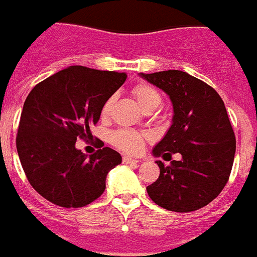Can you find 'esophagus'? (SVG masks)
I'll use <instances>...</instances> for the list:
<instances>
[{"label":"esophagus","instance_id":"34e87169","mask_svg":"<svg viewBox=\"0 0 257 257\" xmlns=\"http://www.w3.org/2000/svg\"><path fill=\"white\" fill-rule=\"evenodd\" d=\"M123 163H139V160L131 158V157L123 156Z\"/></svg>","mask_w":257,"mask_h":257}]
</instances>
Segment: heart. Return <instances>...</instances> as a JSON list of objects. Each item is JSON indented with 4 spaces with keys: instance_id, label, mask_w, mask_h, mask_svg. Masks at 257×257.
I'll use <instances>...</instances> for the list:
<instances>
[{
    "instance_id": "heart-1",
    "label": "heart",
    "mask_w": 257,
    "mask_h": 257,
    "mask_svg": "<svg viewBox=\"0 0 257 257\" xmlns=\"http://www.w3.org/2000/svg\"><path fill=\"white\" fill-rule=\"evenodd\" d=\"M133 94L136 100H138V103H139V105L144 110L156 109L157 106L160 105L161 101H162V97H161L160 92L157 91L153 86L148 85V83H139V85H136L133 90ZM113 103H114V96H110L104 103L103 108H101V117H109L110 110L113 108ZM110 143L114 145L115 148L121 149V151L126 152V153L138 154L144 148L145 135L139 133V131L122 128V130H117L110 134Z\"/></svg>"
}]
</instances>
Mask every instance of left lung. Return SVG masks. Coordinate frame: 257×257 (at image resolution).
<instances>
[{
  "label": "left lung",
  "instance_id": "1",
  "mask_svg": "<svg viewBox=\"0 0 257 257\" xmlns=\"http://www.w3.org/2000/svg\"><path fill=\"white\" fill-rule=\"evenodd\" d=\"M170 96L174 108L169 131L153 148L154 157L180 153V161L165 166L147 187L161 207L190 212L216 198L228 183L235 154V136L224 101L211 86L181 70L140 73Z\"/></svg>",
  "mask_w": 257,
  "mask_h": 257
}]
</instances>
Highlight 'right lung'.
I'll use <instances>...</instances> for the list:
<instances>
[{
	"label": "right lung",
	"mask_w": 257,
	"mask_h": 257,
	"mask_svg": "<svg viewBox=\"0 0 257 257\" xmlns=\"http://www.w3.org/2000/svg\"><path fill=\"white\" fill-rule=\"evenodd\" d=\"M126 78V73L72 65L27 96L18 154L32 187L54 205L77 208L94 202L105 190L108 172L122 162L121 154L108 147L87 157L76 142L91 135L104 103Z\"/></svg>",
	"instance_id": "add662e5"
}]
</instances>
